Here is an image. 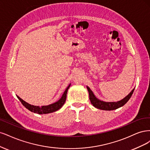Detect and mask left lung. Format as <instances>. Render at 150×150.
<instances>
[{
  "mask_svg": "<svg viewBox=\"0 0 150 150\" xmlns=\"http://www.w3.org/2000/svg\"><path fill=\"white\" fill-rule=\"evenodd\" d=\"M86 88H87L89 93V98L91 101V103L92 104L93 106H94L95 108L103 110H113L117 109L121 107H123V106L129 100V98H131L134 90V88H133L131 92H130L126 97H125L122 100L117 101V102H105V101L100 100L99 99L96 98L94 95L93 91L90 90L88 86H86Z\"/></svg>",
  "mask_w": 150,
  "mask_h": 150,
  "instance_id": "1",
  "label": "left lung"
}]
</instances>
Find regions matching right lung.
I'll return each instance as SVG.
<instances>
[{"mask_svg":"<svg viewBox=\"0 0 150 150\" xmlns=\"http://www.w3.org/2000/svg\"><path fill=\"white\" fill-rule=\"evenodd\" d=\"M70 86V84L68 86V87L66 88L64 94L62 95V96L59 101H56L55 103H54L49 105H46V106H42V107H39V106L32 105L29 103L25 102V101L23 100L22 98H21L17 95V97L18 98V99L19 100L21 101V102L22 103V104L24 106V107H25L28 110H30V112L35 113H38V114H47V113H50L56 112V111H57L58 110H59L60 108H62V106L64 105V104L65 102L67 91H68Z\"/></svg>","mask_w":150,"mask_h":150,"instance_id":"1","label":"right lung"}]
</instances>
